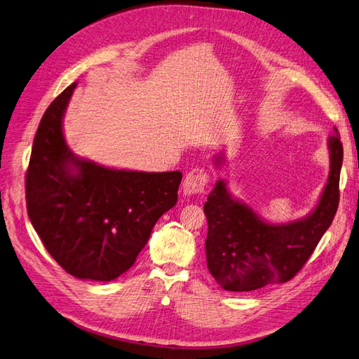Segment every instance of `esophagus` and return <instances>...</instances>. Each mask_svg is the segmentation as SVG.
I'll use <instances>...</instances> for the list:
<instances>
[{
	"label": "esophagus",
	"instance_id": "34e87169",
	"mask_svg": "<svg viewBox=\"0 0 359 359\" xmlns=\"http://www.w3.org/2000/svg\"><path fill=\"white\" fill-rule=\"evenodd\" d=\"M208 182V172L205 168H193L182 182L184 195H199L203 191Z\"/></svg>",
	"mask_w": 359,
	"mask_h": 359
}]
</instances>
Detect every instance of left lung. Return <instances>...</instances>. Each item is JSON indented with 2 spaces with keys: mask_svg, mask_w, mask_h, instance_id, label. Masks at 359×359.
I'll use <instances>...</instances> for the list:
<instances>
[{
  "mask_svg": "<svg viewBox=\"0 0 359 359\" xmlns=\"http://www.w3.org/2000/svg\"><path fill=\"white\" fill-rule=\"evenodd\" d=\"M329 177L320 201L304 219L269 224L245 202L232 198L226 181L219 180L203 205L208 220L207 266L228 292H252L283 284L296 276L331 226L340 201L343 144L334 128L327 139ZM224 157L217 156L220 166Z\"/></svg>",
  "mask_w": 359,
  "mask_h": 359,
  "instance_id": "obj_1",
  "label": "left lung"
}]
</instances>
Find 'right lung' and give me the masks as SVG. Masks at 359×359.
Masks as SVG:
<instances>
[{"label": "right lung", "instance_id": "add662e5", "mask_svg": "<svg viewBox=\"0 0 359 359\" xmlns=\"http://www.w3.org/2000/svg\"><path fill=\"white\" fill-rule=\"evenodd\" d=\"M75 87H66L39 123L25 177L27 211L67 273L113 280L134 264L157 220L175 207L182 173L110 169L74 156L63 114Z\"/></svg>", "mask_w": 359, "mask_h": 359}]
</instances>
